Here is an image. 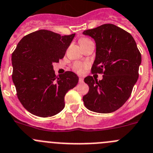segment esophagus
Returning <instances> with one entry per match:
<instances>
[{"instance_id": "34e87169", "label": "esophagus", "mask_w": 153, "mask_h": 153, "mask_svg": "<svg viewBox=\"0 0 153 153\" xmlns=\"http://www.w3.org/2000/svg\"><path fill=\"white\" fill-rule=\"evenodd\" d=\"M78 81H79L80 83H82V82H84V78L81 77V78H79V80H78Z\"/></svg>"}]
</instances>
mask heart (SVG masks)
I'll use <instances>...</instances> for the list:
<instances>
[{"instance_id": "b5f03b06", "label": "heart", "mask_w": 153, "mask_h": 153, "mask_svg": "<svg viewBox=\"0 0 153 153\" xmlns=\"http://www.w3.org/2000/svg\"><path fill=\"white\" fill-rule=\"evenodd\" d=\"M90 39H88V38H81L79 39V43L80 45H82V44H85L86 42H90ZM87 68H88V64L79 62H77L74 63L73 65H72V69H73V71H75L78 74L84 73V71H85V70Z\"/></svg>"}]
</instances>
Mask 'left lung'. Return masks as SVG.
Instances as JSON below:
<instances>
[{
	"label": "left lung",
	"instance_id": "8db88e82",
	"mask_svg": "<svg viewBox=\"0 0 153 153\" xmlns=\"http://www.w3.org/2000/svg\"><path fill=\"white\" fill-rule=\"evenodd\" d=\"M96 42V57L91 72L103 74L97 81L85 78L89 91L83 97L90 111L108 114L117 111L129 99L139 78L141 54L133 37L123 29L107 23L85 30Z\"/></svg>",
	"mask_w": 153,
	"mask_h": 153
}]
</instances>
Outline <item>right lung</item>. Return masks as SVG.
Listing matches in <instances>:
<instances>
[{"label": "right lung", "mask_w": 153, "mask_h": 153, "mask_svg": "<svg viewBox=\"0 0 153 153\" xmlns=\"http://www.w3.org/2000/svg\"><path fill=\"white\" fill-rule=\"evenodd\" d=\"M75 35L37 30L22 38L12 53L16 95L33 115L49 117L59 114L65 107V94L78 84L76 74L68 71L56 76L53 65L64 57Z\"/></svg>", "instance_id": "add662e5"}]
</instances>
